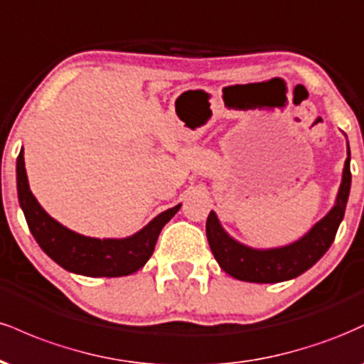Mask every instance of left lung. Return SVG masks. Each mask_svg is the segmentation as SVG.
I'll use <instances>...</instances> for the list:
<instances>
[{"label": "left lung", "mask_w": 364, "mask_h": 364, "mask_svg": "<svg viewBox=\"0 0 364 364\" xmlns=\"http://www.w3.org/2000/svg\"><path fill=\"white\" fill-rule=\"evenodd\" d=\"M349 159L350 157L346 159L336 205L320 223L315 224V228L306 236H303L301 240L289 246L275 250L248 248V246L237 243L225 235V231L217 220V215L210 212L205 225L207 240L220 269L237 281L260 284L289 281V279L298 277L308 269H311L333 243L337 229H339L342 217H344L350 190Z\"/></svg>", "instance_id": "8db88e82"}]
</instances>
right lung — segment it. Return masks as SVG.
Listing matches in <instances>:
<instances>
[{
  "mask_svg": "<svg viewBox=\"0 0 364 364\" xmlns=\"http://www.w3.org/2000/svg\"><path fill=\"white\" fill-rule=\"evenodd\" d=\"M16 190L28 229L44 253L63 269L89 277H121L141 269L154 253L162 228L181 207L179 203L162 212L132 237L97 240L77 235L46 214L28 188L23 150H20L16 159Z\"/></svg>",
  "mask_w": 364,
  "mask_h": 364,
  "instance_id": "right-lung-1",
  "label": "right lung"
}]
</instances>
